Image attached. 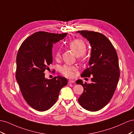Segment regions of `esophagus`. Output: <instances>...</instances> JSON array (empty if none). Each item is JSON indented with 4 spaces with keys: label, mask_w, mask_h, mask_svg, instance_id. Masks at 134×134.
Wrapping results in <instances>:
<instances>
[{
    "label": "esophagus",
    "mask_w": 134,
    "mask_h": 134,
    "mask_svg": "<svg viewBox=\"0 0 134 134\" xmlns=\"http://www.w3.org/2000/svg\"><path fill=\"white\" fill-rule=\"evenodd\" d=\"M75 82H74V80H68V83L69 84H71V83H74Z\"/></svg>",
    "instance_id": "obj_1"
}]
</instances>
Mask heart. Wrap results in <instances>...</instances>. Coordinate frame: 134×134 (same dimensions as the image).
<instances>
[{"mask_svg": "<svg viewBox=\"0 0 134 134\" xmlns=\"http://www.w3.org/2000/svg\"><path fill=\"white\" fill-rule=\"evenodd\" d=\"M69 47L71 50L74 52L76 56H83L86 52L87 47L86 44L83 40L80 39H75L71 41L69 44ZM60 56V50H58L56 52L55 57L56 59H58ZM77 70L76 67L74 66L64 65L60 68L61 73L64 75L68 77H72L74 74V72Z\"/></svg>", "mask_w": 134, "mask_h": 134, "instance_id": "obj_1", "label": "heart"}]
</instances>
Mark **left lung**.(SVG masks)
Listing matches in <instances>:
<instances>
[{"mask_svg":"<svg viewBox=\"0 0 134 134\" xmlns=\"http://www.w3.org/2000/svg\"><path fill=\"white\" fill-rule=\"evenodd\" d=\"M76 33L87 38L92 47L90 67L81 76H93L91 84L76 80V83L84 88L78 102L87 110L97 111L108 104L116 90L120 77L118 56L112 43L103 34L88 31Z\"/></svg>","mask_w":134,"mask_h":134,"instance_id":"obj_1","label":"left lung"}]
</instances>
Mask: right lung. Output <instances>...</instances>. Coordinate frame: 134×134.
I'll list each match as a JSON object with an SVG mask.
<instances>
[{
    "label": "right lung",
    "instance_id": "right-lung-1",
    "mask_svg": "<svg viewBox=\"0 0 134 134\" xmlns=\"http://www.w3.org/2000/svg\"><path fill=\"white\" fill-rule=\"evenodd\" d=\"M66 35L36 32L26 39L19 48L16 80L25 100L37 111H44L53 106L60 90L68 84L66 78L59 75L48 79L44 73L52 63L53 44Z\"/></svg>",
    "mask_w": 134,
    "mask_h": 134
}]
</instances>
